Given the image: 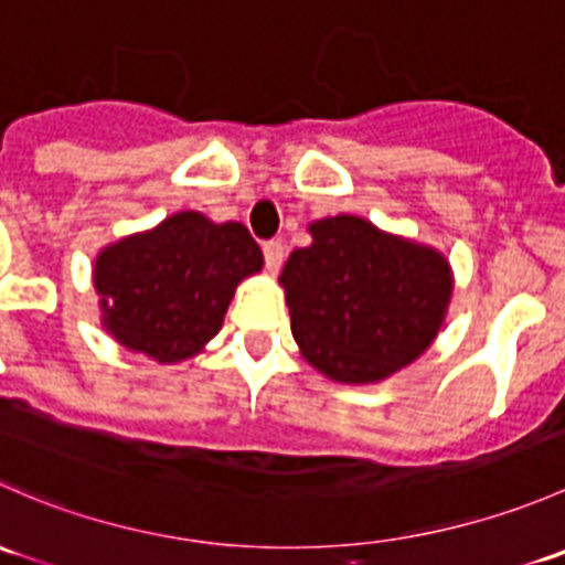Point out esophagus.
Listing matches in <instances>:
<instances>
[{
	"instance_id": "34e87169",
	"label": "esophagus",
	"mask_w": 565,
	"mask_h": 565,
	"mask_svg": "<svg viewBox=\"0 0 565 565\" xmlns=\"http://www.w3.org/2000/svg\"><path fill=\"white\" fill-rule=\"evenodd\" d=\"M262 254H265L267 270H278L284 262V243L281 241H267L262 243Z\"/></svg>"
}]
</instances>
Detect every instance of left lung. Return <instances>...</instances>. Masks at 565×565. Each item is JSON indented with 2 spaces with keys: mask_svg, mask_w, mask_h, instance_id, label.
<instances>
[{
  "mask_svg": "<svg viewBox=\"0 0 565 565\" xmlns=\"http://www.w3.org/2000/svg\"><path fill=\"white\" fill-rule=\"evenodd\" d=\"M311 237L281 273L306 361L339 383H374L413 363L451 298L446 256L355 215L317 221Z\"/></svg>",
  "mask_w": 565,
  "mask_h": 565,
  "instance_id": "left-lung-1",
  "label": "left lung"
}]
</instances>
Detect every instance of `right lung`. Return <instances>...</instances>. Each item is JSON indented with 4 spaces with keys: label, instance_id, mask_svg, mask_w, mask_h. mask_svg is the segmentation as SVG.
<instances>
[{
    "label": "right lung",
    "instance_id": "add662e5",
    "mask_svg": "<svg viewBox=\"0 0 565 565\" xmlns=\"http://www.w3.org/2000/svg\"><path fill=\"white\" fill-rule=\"evenodd\" d=\"M262 270V250L237 221L177 213L98 256L95 289L114 339L158 363L202 350L221 330L232 292Z\"/></svg>",
    "mask_w": 565,
    "mask_h": 565
}]
</instances>
